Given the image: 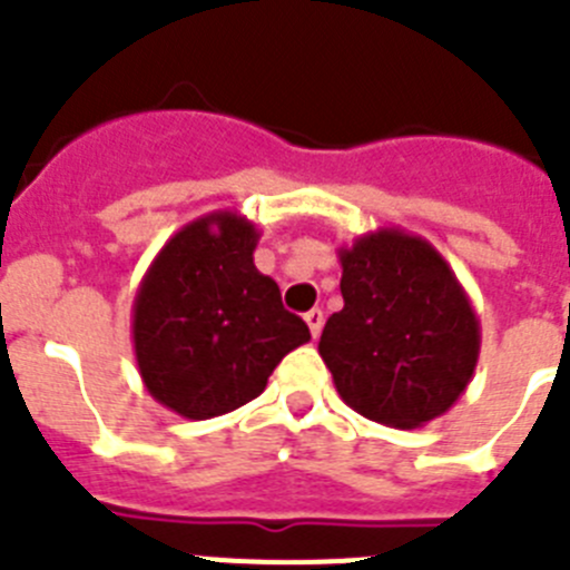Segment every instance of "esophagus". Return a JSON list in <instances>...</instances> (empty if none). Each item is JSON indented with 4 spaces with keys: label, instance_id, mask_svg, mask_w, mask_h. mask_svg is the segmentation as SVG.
I'll return each mask as SVG.
<instances>
[{
    "label": "esophagus",
    "instance_id": "34e87169",
    "mask_svg": "<svg viewBox=\"0 0 570 570\" xmlns=\"http://www.w3.org/2000/svg\"><path fill=\"white\" fill-rule=\"evenodd\" d=\"M322 322H325V316H322L320 308H311L308 314H305V325H308V331H311V336H314V340L320 336Z\"/></svg>",
    "mask_w": 570,
    "mask_h": 570
}]
</instances>
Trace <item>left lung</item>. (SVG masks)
Listing matches in <instances>:
<instances>
[{"label": "left lung", "instance_id": "obj_1", "mask_svg": "<svg viewBox=\"0 0 570 570\" xmlns=\"http://www.w3.org/2000/svg\"><path fill=\"white\" fill-rule=\"evenodd\" d=\"M342 305L320 336L342 402L387 428H420L465 394L480 316L428 239L376 228L342 245Z\"/></svg>", "mask_w": 570, "mask_h": 570}]
</instances>
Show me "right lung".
<instances>
[{
  "mask_svg": "<svg viewBox=\"0 0 570 570\" xmlns=\"http://www.w3.org/2000/svg\"><path fill=\"white\" fill-rule=\"evenodd\" d=\"M259 230L239 210H214L176 230L134 296L130 336L148 394L185 420H210L256 400L282 356L311 340L259 274Z\"/></svg>",
  "mask_w": 570,
  "mask_h": 570,
  "instance_id": "1",
  "label": "right lung"
}]
</instances>
